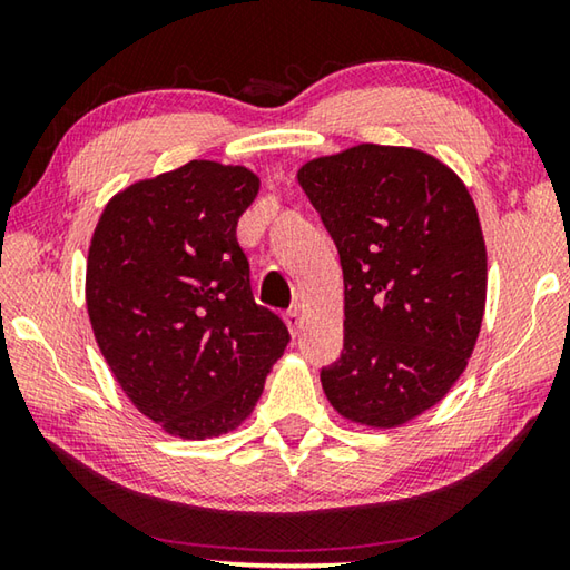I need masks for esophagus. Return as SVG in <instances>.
I'll list each match as a JSON object with an SVG mask.
<instances>
[{"label":"esophagus","instance_id":"esophagus-1","mask_svg":"<svg viewBox=\"0 0 570 570\" xmlns=\"http://www.w3.org/2000/svg\"><path fill=\"white\" fill-rule=\"evenodd\" d=\"M286 326H288V332H292L294 336L302 332V326H304V316H302V308L298 306H294V308H288L286 312Z\"/></svg>","mask_w":570,"mask_h":570}]
</instances>
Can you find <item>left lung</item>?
Here are the masks:
<instances>
[{"instance_id": "1", "label": "left lung", "mask_w": 570, "mask_h": 570, "mask_svg": "<svg viewBox=\"0 0 570 570\" xmlns=\"http://www.w3.org/2000/svg\"><path fill=\"white\" fill-rule=\"evenodd\" d=\"M344 274V352L322 387L344 420L390 430L435 407L465 372L488 254L465 183L430 153L346 148L304 163Z\"/></svg>"}]
</instances>
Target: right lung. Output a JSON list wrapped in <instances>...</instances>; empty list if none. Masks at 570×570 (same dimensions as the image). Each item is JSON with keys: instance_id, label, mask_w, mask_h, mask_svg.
Instances as JSON below:
<instances>
[{"instance_id": "1", "label": "right lung", "mask_w": 570, "mask_h": 570, "mask_svg": "<svg viewBox=\"0 0 570 570\" xmlns=\"http://www.w3.org/2000/svg\"><path fill=\"white\" fill-rule=\"evenodd\" d=\"M258 186L244 166L190 160L115 193L90 240L95 342L135 407L180 440L246 422L288 344L236 240Z\"/></svg>"}]
</instances>
